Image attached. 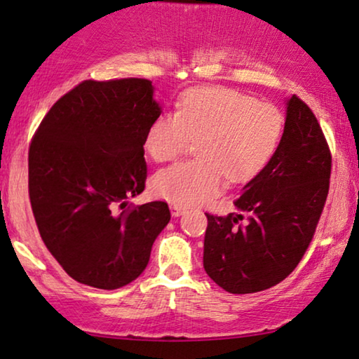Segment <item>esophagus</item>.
I'll return each instance as SVG.
<instances>
[{"label": "esophagus", "instance_id": "1", "mask_svg": "<svg viewBox=\"0 0 359 359\" xmlns=\"http://www.w3.org/2000/svg\"><path fill=\"white\" fill-rule=\"evenodd\" d=\"M187 210L185 208H182V206H177V205H172L170 206V212H172V216L174 217H179V216H182V214H184Z\"/></svg>", "mask_w": 359, "mask_h": 359}]
</instances>
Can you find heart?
<instances>
[{"instance_id": "1", "label": "heart", "mask_w": 359, "mask_h": 359, "mask_svg": "<svg viewBox=\"0 0 359 359\" xmlns=\"http://www.w3.org/2000/svg\"><path fill=\"white\" fill-rule=\"evenodd\" d=\"M283 126L282 111L272 103L232 88L191 90L177 112H163L147 130L145 148L158 163L175 159L198 140L196 159L154 175V195L189 208L221 194L226 175L235 184L251 180L274 156Z\"/></svg>"}]
</instances>
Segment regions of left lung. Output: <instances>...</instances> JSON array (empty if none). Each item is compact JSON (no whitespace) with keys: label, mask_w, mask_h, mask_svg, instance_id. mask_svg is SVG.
<instances>
[{"label":"left lung","mask_w":359,"mask_h":359,"mask_svg":"<svg viewBox=\"0 0 359 359\" xmlns=\"http://www.w3.org/2000/svg\"><path fill=\"white\" fill-rule=\"evenodd\" d=\"M330 168L332 156L316 116L293 95L279 147L243 187L235 200L237 212L206 214V274L229 293L261 292L285 279L316 232Z\"/></svg>","instance_id":"8db88e82"}]
</instances>
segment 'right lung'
Segmentation results:
<instances>
[{"label":"right lung","instance_id":"1","mask_svg":"<svg viewBox=\"0 0 359 359\" xmlns=\"http://www.w3.org/2000/svg\"><path fill=\"white\" fill-rule=\"evenodd\" d=\"M147 79L85 80L53 104L29 149V196L46 248L74 280L114 290L145 271L170 221L145 190V135L161 114Z\"/></svg>","mask_w":359,"mask_h":359}]
</instances>
